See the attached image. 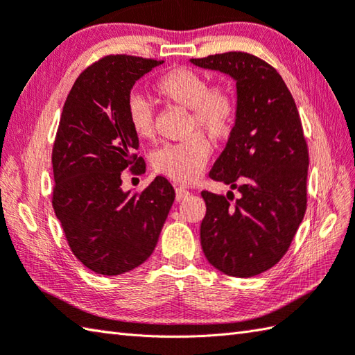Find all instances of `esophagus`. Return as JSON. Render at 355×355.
I'll use <instances>...</instances> for the list:
<instances>
[{"instance_id": "obj_1", "label": "esophagus", "mask_w": 355, "mask_h": 355, "mask_svg": "<svg viewBox=\"0 0 355 355\" xmlns=\"http://www.w3.org/2000/svg\"><path fill=\"white\" fill-rule=\"evenodd\" d=\"M187 196H189V191H187L186 187L180 186V187H177V189H175V198H177V201L184 200Z\"/></svg>"}]
</instances>
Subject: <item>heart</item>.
<instances>
[{
	"label": "heart",
	"mask_w": 355,
	"mask_h": 355,
	"mask_svg": "<svg viewBox=\"0 0 355 355\" xmlns=\"http://www.w3.org/2000/svg\"><path fill=\"white\" fill-rule=\"evenodd\" d=\"M154 90L166 103L191 110V132L203 130L212 140H225L235 123L237 104L223 85H209L203 75L187 67H175L155 81ZM130 129L140 140H150L155 132L154 109L140 95L128 101ZM211 146L203 135H193L186 141L164 144L154 152V169L177 183L196 180L207 158Z\"/></svg>",
	"instance_id": "b5f03b06"
}]
</instances>
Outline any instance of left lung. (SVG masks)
Masks as SVG:
<instances>
[{"label":"left lung","mask_w":355,"mask_h":355,"mask_svg":"<svg viewBox=\"0 0 355 355\" xmlns=\"http://www.w3.org/2000/svg\"><path fill=\"white\" fill-rule=\"evenodd\" d=\"M192 64L231 76L237 114L209 177L237 189L203 191L206 215L201 248L214 268L231 277H254L282 260L306 211L308 146L295 101L266 61L246 52L192 58Z\"/></svg>","instance_id":"8db88e82"}]
</instances>
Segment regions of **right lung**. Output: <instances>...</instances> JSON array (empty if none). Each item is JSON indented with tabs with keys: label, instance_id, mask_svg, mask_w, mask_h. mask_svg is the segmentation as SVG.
<instances>
[{
	"label": "right lung",
	"instance_id": "1",
	"mask_svg": "<svg viewBox=\"0 0 355 355\" xmlns=\"http://www.w3.org/2000/svg\"><path fill=\"white\" fill-rule=\"evenodd\" d=\"M163 61L109 55L69 92L52 150V206L73 255L101 275H120L154 252L175 191L157 177L141 193L121 189V172L146 171L128 120L135 81Z\"/></svg>",
	"mask_w": 355,
	"mask_h": 355
}]
</instances>
